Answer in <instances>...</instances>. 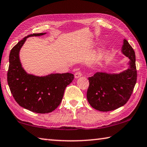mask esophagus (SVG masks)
<instances>
[{"label": "esophagus", "instance_id": "esophagus-1", "mask_svg": "<svg viewBox=\"0 0 147 147\" xmlns=\"http://www.w3.org/2000/svg\"><path fill=\"white\" fill-rule=\"evenodd\" d=\"M82 76V73L80 71H77L74 74V77H75V78H78Z\"/></svg>", "mask_w": 147, "mask_h": 147}]
</instances>
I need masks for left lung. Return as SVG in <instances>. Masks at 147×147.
Listing matches in <instances>:
<instances>
[{
	"label": "left lung",
	"instance_id": "8db88e82",
	"mask_svg": "<svg viewBox=\"0 0 147 147\" xmlns=\"http://www.w3.org/2000/svg\"><path fill=\"white\" fill-rule=\"evenodd\" d=\"M121 52L130 59L128 69L118 74L97 72L88 78L87 98L96 110L109 111L120 108L132 93L137 81L136 55L126 39H124Z\"/></svg>",
	"mask_w": 147,
	"mask_h": 147
}]
</instances>
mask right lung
I'll list each match as a JSON object with an SVG mask.
<instances>
[{
	"label": "right lung",
	"mask_w": 147,
	"mask_h": 147,
	"mask_svg": "<svg viewBox=\"0 0 147 147\" xmlns=\"http://www.w3.org/2000/svg\"><path fill=\"white\" fill-rule=\"evenodd\" d=\"M45 34L28 35L12 48L7 74L9 89L19 105L38 113H48L57 108L63 98L66 87L74 79L73 74L69 73L38 76L28 74L23 68L19 51L26 39Z\"/></svg>",
	"instance_id": "obj_1"
}]
</instances>
